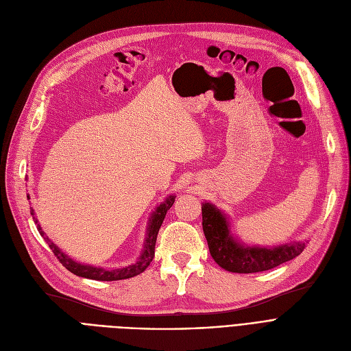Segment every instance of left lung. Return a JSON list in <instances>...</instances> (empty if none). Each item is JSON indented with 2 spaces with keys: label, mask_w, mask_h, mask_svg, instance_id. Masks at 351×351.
<instances>
[{
  "label": "left lung",
  "mask_w": 351,
  "mask_h": 351,
  "mask_svg": "<svg viewBox=\"0 0 351 351\" xmlns=\"http://www.w3.org/2000/svg\"><path fill=\"white\" fill-rule=\"evenodd\" d=\"M202 226L215 262L233 273H257L270 270L299 256L304 243L285 245L274 249L243 247L229 234L226 217L210 204L202 205Z\"/></svg>",
  "instance_id": "obj_1"
}]
</instances>
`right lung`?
I'll return each mask as SVG.
<instances>
[{
    "instance_id": "right-lung-1",
    "label": "right lung",
    "mask_w": 351,
    "mask_h": 351,
    "mask_svg": "<svg viewBox=\"0 0 351 351\" xmlns=\"http://www.w3.org/2000/svg\"><path fill=\"white\" fill-rule=\"evenodd\" d=\"M175 202V196H169L166 199L160 206H158V209L154 212V215L151 216L149 220V228H147V234H146V241H145V247H143V253L139 257V261L131 266L128 267H122V269H115V270H106V269H99V267H94V266H86V265H81L73 262L71 257H68L66 254H64L57 246H55L48 236L45 237V233L43 232L41 226L38 225V220L35 219L34 216V210L31 208V215L34 222L36 225V229L41 233V236L45 239L48 246L51 247L52 253L57 256V259L60 261V263L68 269L71 273L81 276V278L85 279H92V280H101V282H112V280H123V279H129L134 278V276L141 274L142 271H145V269L149 266V263L152 262L154 256H155V243H156V236L158 232L162 226L163 219L166 216V212H168Z\"/></svg>"
}]
</instances>
